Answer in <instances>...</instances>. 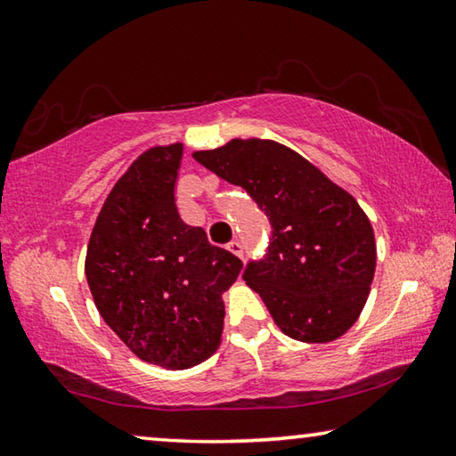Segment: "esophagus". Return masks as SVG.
I'll return each instance as SVG.
<instances>
[{"label":"esophagus","instance_id":"34e87169","mask_svg":"<svg viewBox=\"0 0 456 456\" xmlns=\"http://www.w3.org/2000/svg\"><path fill=\"white\" fill-rule=\"evenodd\" d=\"M227 249L233 253V256H237V257H241L243 259V245H241V241H231L229 245H227Z\"/></svg>","mask_w":456,"mask_h":456}]
</instances>
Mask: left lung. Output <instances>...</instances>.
<instances>
[{
  "instance_id": "1",
  "label": "left lung",
  "mask_w": 456,
  "mask_h": 456,
  "mask_svg": "<svg viewBox=\"0 0 456 456\" xmlns=\"http://www.w3.org/2000/svg\"><path fill=\"white\" fill-rule=\"evenodd\" d=\"M192 159L239 184L273 227L264 261L249 264L245 283L259 293L285 336L328 344L364 310L376 272L368 215L348 191L289 146L269 138H231Z\"/></svg>"
}]
</instances>
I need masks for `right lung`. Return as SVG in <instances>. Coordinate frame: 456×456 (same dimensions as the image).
Returning a JSON list of instances; mask_svg holds the SVG:
<instances>
[{
    "label": "right lung",
    "instance_id": "1",
    "mask_svg": "<svg viewBox=\"0 0 456 456\" xmlns=\"http://www.w3.org/2000/svg\"><path fill=\"white\" fill-rule=\"evenodd\" d=\"M183 142L138 154L92 229L88 288L102 320L146 364L187 370L219 348L223 293L243 264L181 219L175 200Z\"/></svg>",
    "mask_w": 456,
    "mask_h": 456
}]
</instances>
